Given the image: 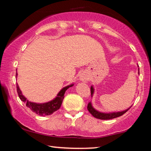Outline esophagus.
I'll return each instance as SVG.
<instances>
[{"label":"esophagus","mask_w":151,"mask_h":151,"mask_svg":"<svg viewBox=\"0 0 151 151\" xmlns=\"http://www.w3.org/2000/svg\"><path fill=\"white\" fill-rule=\"evenodd\" d=\"M80 80L81 81H83L85 82V83H87L88 81V76L86 75L85 73H82L81 75H80Z\"/></svg>","instance_id":"obj_1"}]
</instances>
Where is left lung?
<instances>
[{
	"mask_svg": "<svg viewBox=\"0 0 151 151\" xmlns=\"http://www.w3.org/2000/svg\"><path fill=\"white\" fill-rule=\"evenodd\" d=\"M91 96H93V93H94V88L93 86H91ZM131 107H130V108H131ZM130 108H129L127 110H125V111H121V112H112V113H103V112H99V111H97L96 110L94 109L93 107V106H92L91 102L90 103H88V106H87L88 111L92 114V115H93L94 117H95V118H96V119H101V120H109V119H114V118H116V117L121 116L122 115V114H124L125 112H127L128 111H129Z\"/></svg>",
	"mask_w": 151,
	"mask_h": 151,
	"instance_id": "obj_1",
	"label": "left lung"
}]
</instances>
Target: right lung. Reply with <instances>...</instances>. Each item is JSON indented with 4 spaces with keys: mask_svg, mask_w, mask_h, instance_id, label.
Wrapping results in <instances>:
<instances>
[{
    "mask_svg": "<svg viewBox=\"0 0 151 151\" xmlns=\"http://www.w3.org/2000/svg\"><path fill=\"white\" fill-rule=\"evenodd\" d=\"M17 76V73L16 72V78ZM73 86V85H71L63 88L62 90L58 93V94H57V96L56 97L55 99H53L52 101H51L50 102H48V103L42 104L31 103V102H29V101L27 100V99L22 94L21 91H20L17 83V91L18 95H19L20 100L22 102H24V103L26 104V106L27 107H29L32 112H34L35 113L39 114L40 116H47L50 115V114H52L53 112L57 111V110L60 109L61 104H62L64 97H65L64 94L65 93V91L67 90L68 88Z\"/></svg>",
    "mask_w": 151,
    "mask_h": 151,
    "instance_id": "right-lung-1",
    "label": "right lung"
}]
</instances>
